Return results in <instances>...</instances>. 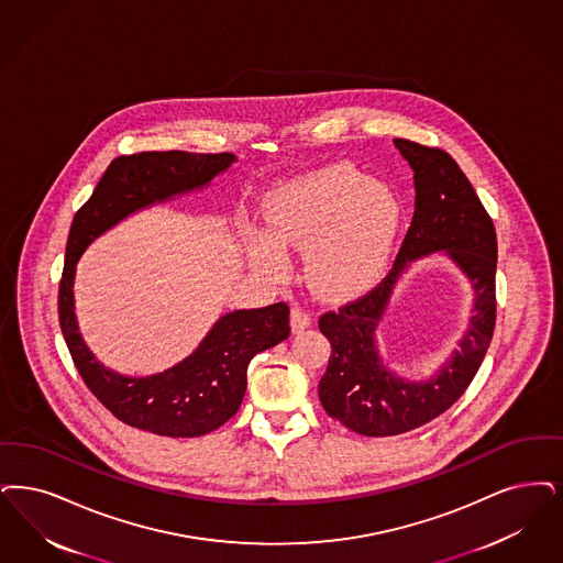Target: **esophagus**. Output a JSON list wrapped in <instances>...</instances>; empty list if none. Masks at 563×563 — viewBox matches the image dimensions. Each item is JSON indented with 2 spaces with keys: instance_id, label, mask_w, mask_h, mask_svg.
I'll return each instance as SVG.
<instances>
[{
  "instance_id": "1",
  "label": "esophagus",
  "mask_w": 563,
  "mask_h": 563,
  "mask_svg": "<svg viewBox=\"0 0 563 563\" xmlns=\"http://www.w3.org/2000/svg\"><path fill=\"white\" fill-rule=\"evenodd\" d=\"M312 324V318L310 314L306 312V310H301V308H292L291 310V329L292 333H301L303 329H308Z\"/></svg>"
}]
</instances>
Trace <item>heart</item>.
<instances>
[{
    "label": "heart",
    "instance_id": "1",
    "mask_svg": "<svg viewBox=\"0 0 563 563\" xmlns=\"http://www.w3.org/2000/svg\"><path fill=\"white\" fill-rule=\"evenodd\" d=\"M274 234L306 251V274L316 292L343 297L377 280L402 224L396 190L354 165L333 163L278 186L268 205ZM264 271L285 268L271 236L255 245Z\"/></svg>",
    "mask_w": 563,
    "mask_h": 563
}]
</instances>
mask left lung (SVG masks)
<instances>
[{
    "instance_id": "1",
    "label": "left lung",
    "mask_w": 563,
    "mask_h": 563,
    "mask_svg": "<svg viewBox=\"0 0 563 563\" xmlns=\"http://www.w3.org/2000/svg\"><path fill=\"white\" fill-rule=\"evenodd\" d=\"M415 174V216L391 272L361 299L320 316L331 341L327 373L318 383L329 417L362 435L383 438L421 428L449 410L470 387L495 331L496 232L472 181L440 148L396 137ZM444 254L473 285L471 324L457 347L429 378L408 380L382 358L376 331L397 283L411 264Z\"/></svg>"
}]
</instances>
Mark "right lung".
<instances>
[{"label": "right lung", "instance_id": "add662e5", "mask_svg": "<svg viewBox=\"0 0 563 563\" xmlns=\"http://www.w3.org/2000/svg\"><path fill=\"white\" fill-rule=\"evenodd\" d=\"M236 161L234 155L184 151L114 158L102 180L73 218L58 292L60 329L73 362L91 394L132 428L169 438H197L224 426L247 389L255 354L289 338L285 301L220 316L197 350L153 375H125L93 356L75 314V274L86 249L130 216L201 192Z\"/></svg>", "mask_w": 563, "mask_h": 563}]
</instances>
